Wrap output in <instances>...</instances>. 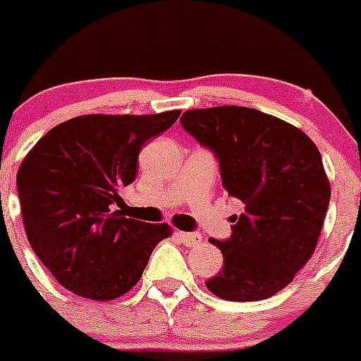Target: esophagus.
<instances>
[{"label": "esophagus", "mask_w": 361, "mask_h": 361, "mask_svg": "<svg viewBox=\"0 0 361 361\" xmlns=\"http://www.w3.org/2000/svg\"><path fill=\"white\" fill-rule=\"evenodd\" d=\"M177 236L186 247H197L202 241V234L198 233H177Z\"/></svg>", "instance_id": "obj_1"}]
</instances>
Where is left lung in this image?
<instances>
[{"label": "left lung", "instance_id": "8db88e82", "mask_svg": "<svg viewBox=\"0 0 361 361\" xmlns=\"http://www.w3.org/2000/svg\"><path fill=\"white\" fill-rule=\"evenodd\" d=\"M183 127L218 157L221 186L245 204L229 240L211 238L224 269L206 281L236 302L269 299L313 256L331 186L322 157L300 128L249 107L191 109Z\"/></svg>", "mask_w": 361, "mask_h": 361}]
</instances>
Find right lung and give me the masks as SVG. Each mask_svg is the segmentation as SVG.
<instances>
[{"mask_svg": "<svg viewBox=\"0 0 361 361\" xmlns=\"http://www.w3.org/2000/svg\"><path fill=\"white\" fill-rule=\"evenodd\" d=\"M159 114H85L46 132L23 159L18 193L30 245L69 292L92 300L125 295L141 279L168 224L111 213L137 177L148 140L177 121Z\"/></svg>", "mask_w": 361, "mask_h": 361, "instance_id": "obj_1", "label": "right lung"}]
</instances>
